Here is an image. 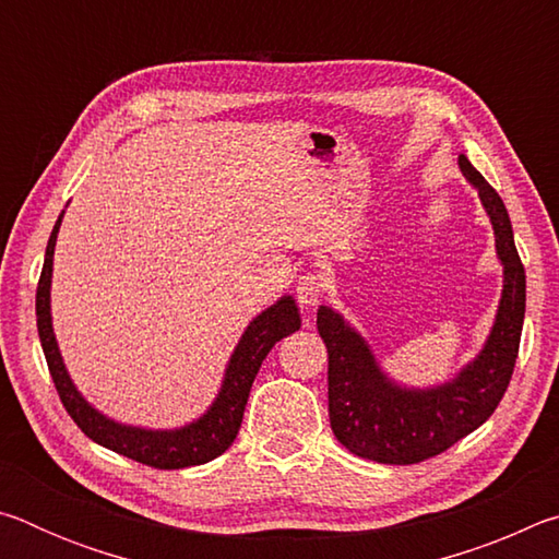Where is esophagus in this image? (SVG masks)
<instances>
[{
	"mask_svg": "<svg viewBox=\"0 0 559 559\" xmlns=\"http://www.w3.org/2000/svg\"><path fill=\"white\" fill-rule=\"evenodd\" d=\"M296 296L302 308L318 306V300L323 298V281H320V276H316V273H306V276L298 278Z\"/></svg>",
	"mask_w": 559,
	"mask_h": 559,
	"instance_id": "34e87169",
	"label": "esophagus"
}]
</instances>
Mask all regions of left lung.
I'll return each mask as SVG.
<instances>
[{
	"label": "left lung",
	"instance_id": "left-lung-1",
	"mask_svg": "<svg viewBox=\"0 0 559 559\" xmlns=\"http://www.w3.org/2000/svg\"><path fill=\"white\" fill-rule=\"evenodd\" d=\"M463 177L478 189L496 231V251L503 263V296L496 323L478 357L429 390L402 386L386 377L362 335L333 308L320 306L318 333L328 347V412L337 441L355 456L377 463L427 461L476 431L513 377L525 318V269L520 263L513 226L503 200L484 175L459 155Z\"/></svg>",
	"mask_w": 559,
	"mask_h": 559
}]
</instances>
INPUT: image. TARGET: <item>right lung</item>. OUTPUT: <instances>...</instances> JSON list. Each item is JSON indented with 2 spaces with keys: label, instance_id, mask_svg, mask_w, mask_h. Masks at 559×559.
Listing matches in <instances>:
<instances>
[{
  "label": "right lung",
  "instance_id": "1",
  "mask_svg": "<svg viewBox=\"0 0 559 559\" xmlns=\"http://www.w3.org/2000/svg\"><path fill=\"white\" fill-rule=\"evenodd\" d=\"M63 219V212L56 222L53 231L49 236V246H46V259L39 278V288H36V328H39V340L46 355V365H49L51 380L56 384L66 412L71 419L79 424V429L86 433L100 447H106L116 453H122L138 463L153 468H187L200 466V463L212 461L231 447L236 433H239L246 402H249L251 384L257 380L259 367L271 347L290 333L300 328V313L296 300L290 296H283L278 302L263 310L243 330V335L236 345L234 355L226 367L222 390L216 394L214 404L202 414L200 419L187 424L182 429L169 431H153V429H138L126 427L103 416L98 409L83 400L81 392L75 390L69 372H66L63 359L56 345L53 328H51V271H53V246L56 234Z\"/></svg>",
  "mask_w": 559,
  "mask_h": 559
}]
</instances>
